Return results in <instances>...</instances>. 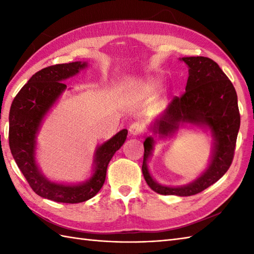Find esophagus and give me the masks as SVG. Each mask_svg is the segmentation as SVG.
<instances>
[{
    "label": "esophagus",
    "instance_id": "obj_1",
    "mask_svg": "<svg viewBox=\"0 0 254 254\" xmlns=\"http://www.w3.org/2000/svg\"><path fill=\"white\" fill-rule=\"evenodd\" d=\"M144 128H143V124L141 122H133L130 127H128V132H130L131 135L133 136H137V135H141L143 133Z\"/></svg>",
    "mask_w": 254,
    "mask_h": 254
}]
</instances>
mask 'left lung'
Listing matches in <instances>:
<instances>
[{"label": "left lung", "mask_w": 254, "mask_h": 254, "mask_svg": "<svg viewBox=\"0 0 254 254\" xmlns=\"http://www.w3.org/2000/svg\"><path fill=\"white\" fill-rule=\"evenodd\" d=\"M182 61L189 66L186 91L180 97H174L166 111L156 119L153 130L160 136H167L174 134L180 123L206 126L215 138L214 153L208 168L198 179L183 187H165L156 182L148 172L146 161L153 150L154 139L146 137L143 175L149 188L164 195H194L218 181L233 163L240 127L236 89L218 64L205 57L182 58Z\"/></svg>", "instance_id": "left-lung-1"}]
</instances>
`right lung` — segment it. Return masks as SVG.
<instances>
[{"label": "right lung", "mask_w": 254, "mask_h": 254, "mask_svg": "<svg viewBox=\"0 0 254 254\" xmlns=\"http://www.w3.org/2000/svg\"><path fill=\"white\" fill-rule=\"evenodd\" d=\"M85 66V62H72L42 68L23 86L10 106L8 143L13 157L34 192L55 202L74 204L95 196L105 183L108 164L127 135V130H122L98 147L95 154L94 175L82 185H58L40 174L35 160L38 127L42 118L65 90L63 80Z\"/></svg>", "instance_id": "right-lung-1"}]
</instances>
